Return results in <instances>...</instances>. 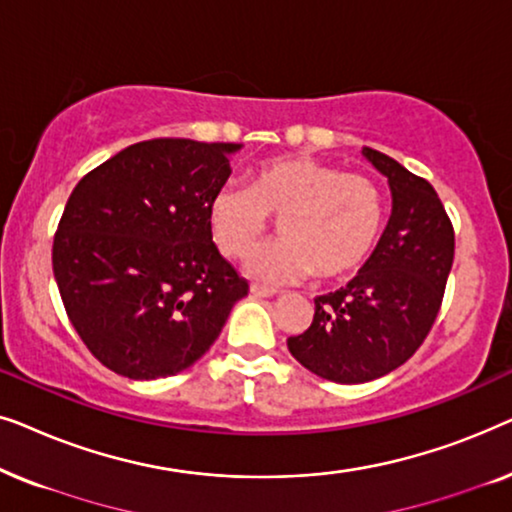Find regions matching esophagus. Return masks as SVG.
I'll list each match as a JSON object with an SVG mask.
<instances>
[{
  "label": "esophagus",
  "instance_id": "1",
  "mask_svg": "<svg viewBox=\"0 0 512 512\" xmlns=\"http://www.w3.org/2000/svg\"><path fill=\"white\" fill-rule=\"evenodd\" d=\"M251 296H256V298H272V296H277V291L275 289H268V286H258V284H251Z\"/></svg>",
  "mask_w": 512,
  "mask_h": 512
}]
</instances>
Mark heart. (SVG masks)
Returning <instances> with one entry per match:
<instances>
[{"mask_svg": "<svg viewBox=\"0 0 512 512\" xmlns=\"http://www.w3.org/2000/svg\"><path fill=\"white\" fill-rule=\"evenodd\" d=\"M279 219L282 240L256 249L251 277L268 284L298 282L312 272L338 279L373 254L384 226L382 191L366 174L342 172L307 156L263 163L251 186L223 184L207 205L212 240L223 256H247Z\"/></svg>", "mask_w": 512, "mask_h": 512, "instance_id": "heart-1", "label": "heart"}]
</instances>
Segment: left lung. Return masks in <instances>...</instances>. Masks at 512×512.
Here are the masks:
<instances>
[{
  "instance_id": "1",
  "label": "left lung",
  "mask_w": 512,
  "mask_h": 512,
  "mask_svg": "<svg viewBox=\"0 0 512 512\" xmlns=\"http://www.w3.org/2000/svg\"><path fill=\"white\" fill-rule=\"evenodd\" d=\"M361 153L389 181L387 228L352 282L314 298L310 328L286 340L310 373L340 384L377 380L417 352L454 261L452 223L429 181L368 146Z\"/></svg>"
}]
</instances>
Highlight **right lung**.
I'll return each mask as SVG.
<instances>
[{
  "label": "right lung",
  "mask_w": 512,
  "mask_h": 512,
  "mask_svg": "<svg viewBox=\"0 0 512 512\" xmlns=\"http://www.w3.org/2000/svg\"><path fill=\"white\" fill-rule=\"evenodd\" d=\"M242 144L151 139L69 195L53 240L67 317L97 361L130 380L193 366L249 284L219 254L207 205Z\"/></svg>",
  "instance_id": "1"
}]
</instances>
